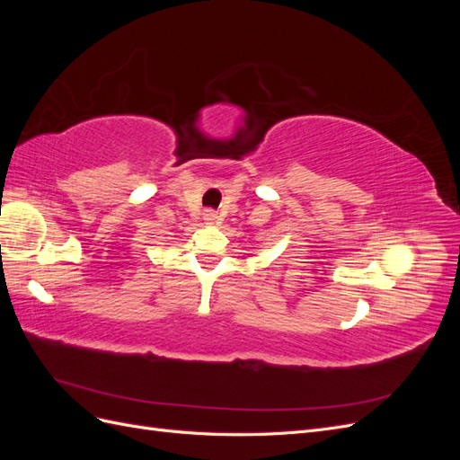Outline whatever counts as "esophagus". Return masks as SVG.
Instances as JSON below:
<instances>
[{"mask_svg": "<svg viewBox=\"0 0 460 460\" xmlns=\"http://www.w3.org/2000/svg\"><path fill=\"white\" fill-rule=\"evenodd\" d=\"M203 218H205L207 225H217V222H218V215L213 211V208H207V211L203 213Z\"/></svg>", "mask_w": 460, "mask_h": 460, "instance_id": "34e87169", "label": "esophagus"}]
</instances>
